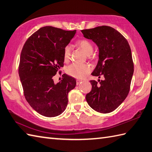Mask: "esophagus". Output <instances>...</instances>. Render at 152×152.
<instances>
[{
    "label": "esophagus",
    "instance_id": "1",
    "mask_svg": "<svg viewBox=\"0 0 152 152\" xmlns=\"http://www.w3.org/2000/svg\"><path fill=\"white\" fill-rule=\"evenodd\" d=\"M82 82L81 80H79V79H77V85H79V84Z\"/></svg>",
    "mask_w": 152,
    "mask_h": 152
}]
</instances>
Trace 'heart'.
Segmentation results:
<instances>
[{
  "mask_svg": "<svg viewBox=\"0 0 152 152\" xmlns=\"http://www.w3.org/2000/svg\"><path fill=\"white\" fill-rule=\"evenodd\" d=\"M78 48L81 49L87 56H90L93 52V45L90 41L87 39H81L77 42ZM72 48L69 45H67L64 50V60L65 62L69 61ZM91 67L88 64H72L67 67V73L69 75L77 79H83L89 73Z\"/></svg>",
  "mask_w": 152,
  "mask_h": 152,
  "instance_id": "obj_1",
  "label": "heart"
}]
</instances>
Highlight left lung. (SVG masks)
<instances>
[{
  "label": "left lung",
  "mask_w": 152,
  "mask_h": 152,
  "mask_svg": "<svg viewBox=\"0 0 152 152\" xmlns=\"http://www.w3.org/2000/svg\"><path fill=\"white\" fill-rule=\"evenodd\" d=\"M85 38L99 49V59L92 75L103 80H90L92 90L86 99L91 108L101 113L113 112L129 92L134 66L129 43L116 30L108 26L81 30Z\"/></svg>",
  "instance_id": "1"
}]
</instances>
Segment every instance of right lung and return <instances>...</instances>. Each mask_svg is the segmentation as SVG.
<instances>
[{
	"label": "right lung",
	"mask_w": 152,
	"mask_h": 152,
	"mask_svg": "<svg viewBox=\"0 0 152 152\" xmlns=\"http://www.w3.org/2000/svg\"><path fill=\"white\" fill-rule=\"evenodd\" d=\"M75 33V30L43 26L29 37L21 50L19 75L25 99L44 116L61 114L67 105L69 92L76 86L75 79L67 75L56 84L53 80L64 66V50Z\"/></svg>",
	"instance_id": "add662e5"
}]
</instances>
